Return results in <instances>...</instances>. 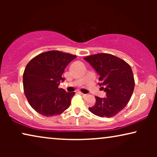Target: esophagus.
<instances>
[{
    "mask_svg": "<svg viewBox=\"0 0 157 157\" xmlns=\"http://www.w3.org/2000/svg\"><path fill=\"white\" fill-rule=\"evenodd\" d=\"M78 94H81V96H86V94H83V93H81V92H80V91H79V92H78Z\"/></svg>",
    "mask_w": 157,
    "mask_h": 157,
    "instance_id": "34e87169",
    "label": "esophagus"
}]
</instances>
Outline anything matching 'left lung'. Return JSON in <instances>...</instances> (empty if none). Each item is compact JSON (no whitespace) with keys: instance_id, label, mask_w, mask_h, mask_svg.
<instances>
[{"instance_id":"obj_1","label":"left lung","mask_w":157,"mask_h":157,"mask_svg":"<svg viewBox=\"0 0 157 157\" xmlns=\"http://www.w3.org/2000/svg\"><path fill=\"white\" fill-rule=\"evenodd\" d=\"M99 75L98 85L106 97L96 96V103L89 109L100 117H112L124 109L134 89V78L131 66L119 58L109 53H97L85 57Z\"/></svg>"}]
</instances>
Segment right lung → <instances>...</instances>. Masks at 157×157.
<instances>
[{"mask_svg": "<svg viewBox=\"0 0 157 157\" xmlns=\"http://www.w3.org/2000/svg\"><path fill=\"white\" fill-rule=\"evenodd\" d=\"M76 56L50 51L40 53L29 61L23 75V90L32 108L40 114H61L71 105L75 92L59 89L64 69Z\"/></svg>", "mask_w": 157, "mask_h": 157, "instance_id": "right-lung-1", "label": "right lung"}]
</instances>
